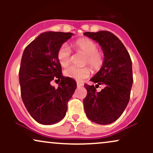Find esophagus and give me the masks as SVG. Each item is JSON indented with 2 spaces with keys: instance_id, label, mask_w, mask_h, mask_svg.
<instances>
[{
  "instance_id": "1",
  "label": "esophagus",
  "mask_w": 153,
  "mask_h": 153,
  "mask_svg": "<svg viewBox=\"0 0 153 153\" xmlns=\"http://www.w3.org/2000/svg\"><path fill=\"white\" fill-rule=\"evenodd\" d=\"M82 85H83V84L82 83V82H77V86L78 87H81V86H82Z\"/></svg>"
}]
</instances>
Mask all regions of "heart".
<instances>
[{"label":"heart","mask_w":153,"mask_h":153,"mask_svg":"<svg viewBox=\"0 0 153 153\" xmlns=\"http://www.w3.org/2000/svg\"><path fill=\"white\" fill-rule=\"evenodd\" d=\"M73 46L77 52L85 54L84 64L89 65L95 71H99L104 62V54L98 50L96 42L88 38H80L75 41ZM57 59L63 68H67L71 62V50L68 45L64 44L61 45L57 51ZM67 77L81 80L88 78L91 74V68L85 66L81 68L70 67L64 72Z\"/></svg>","instance_id":"obj_1"}]
</instances>
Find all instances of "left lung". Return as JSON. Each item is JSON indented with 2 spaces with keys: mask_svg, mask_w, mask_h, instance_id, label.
Masks as SVG:
<instances>
[{
  "mask_svg": "<svg viewBox=\"0 0 153 153\" xmlns=\"http://www.w3.org/2000/svg\"><path fill=\"white\" fill-rule=\"evenodd\" d=\"M97 42L104 54L100 71L91 79L96 86L85 84L87 96L83 100L85 114L99 124H109L122 114L130 97L133 83L132 64L129 54L119 39L108 31L85 32ZM102 85L100 92L96 88Z\"/></svg>",
  "mask_w": 153,
  "mask_h": 153,
  "instance_id": "8db88e82",
  "label": "left lung"
}]
</instances>
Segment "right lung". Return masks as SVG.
<instances>
[{"mask_svg": "<svg viewBox=\"0 0 153 153\" xmlns=\"http://www.w3.org/2000/svg\"><path fill=\"white\" fill-rule=\"evenodd\" d=\"M72 36L70 32L42 33L23 52L19 70L22 101L39 124L49 125L62 120L76 89L74 79L62 75L57 57L59 47ZM55 79L61 80L57 89L51 85Z\"/></svg>", "mask_w": 153, "mask_h": 153, "instance_id": "obj_1", "label": "right lung"}]
</instances>
